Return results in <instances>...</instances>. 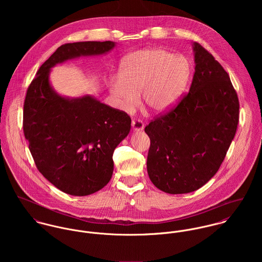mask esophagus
Masks as SVG:
<instances>
[{
  "instance_id": "34e87169",
  "label": "esophagus",
  "mask_w": 262,
  "mask_h": 262,
  "mask_svg": "<svg viewBox=\"0 0 262 262\" xmlns=\"http://www.w3.org/2000/svg\"><path fill=\"white\" fill-rule=\"evenodd\" d=\"M131 124H132L133 130H135V131H141L144 128V123L140 119H135V118L132 119V123Z\"/></svg>"
}]
</instances>
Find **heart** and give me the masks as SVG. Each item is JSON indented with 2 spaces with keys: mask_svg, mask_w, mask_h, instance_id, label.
<instances>
[{
  "mask_svg": "<svg viewBox=\"0 0 262 262\" xmlns=\"http://www.w3.org/2000/svg\"><path fill=\"white\" fill-rule=\"evenodd\" d=\"M190 73L185 56H174L163 48L139 51L124 61L119 78L111 83V93L124 109L134 106L141 93L145 107L163 112L180 97Z\"/></svg>",
  "mask_w": 262,
  "mask_h": 262,
  "instance_id": "1",
  "label": "heart"
}]
</instances>
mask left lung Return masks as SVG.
<instances>
[{
	"label": "left lung",
	"mask_w": 262,
	"mask_h": 262,
	"mask_svg": "<svg viewBox=\"0 0 262 262\" xmlns=\"http://www.w3.org/2000/svg\"><path fill=\"white\" fill-rule=\"evenodd\" d=\"M193 51L188 93L145 127L150 181L172 194L196 190L216 174L239 122V100L229 75L200 43H193Z\"/></svg>",
	"instance_id": "1"
}]
</instances>
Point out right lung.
<instances>
[{
    "label": "right lung",
    "instance_id": "right-lung-1",
    "mask_svg": "<svg viewBox=\"0 0 262 262\" xmlns=\"http://www.w3.org/2000/svg\"><path fill=\"white\" fill-rule=\"evenodd\" d=\"M114 46L112 41L59 46L40 67L26 93L23 131L36 167L69 194L88 195L110 182L113 152L128 135L131 118L90 96L60 97L50 86L49 71L68 59L103 54Z\"/></svg>",
    "mask_w": 262,
    "mask_h": 262
}]
</instances>
